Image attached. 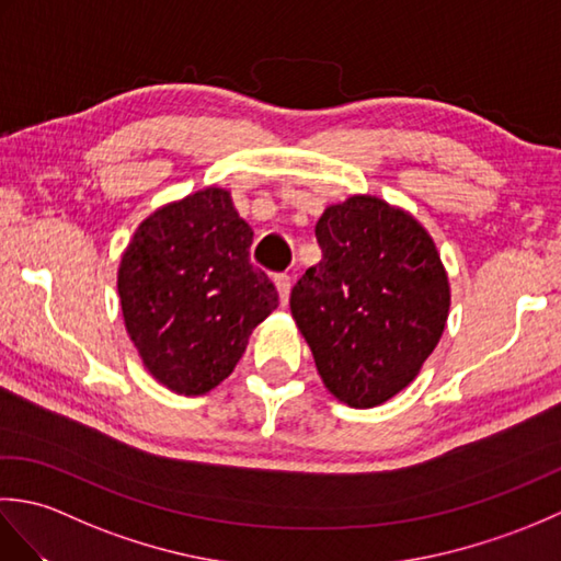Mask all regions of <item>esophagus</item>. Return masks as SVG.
<instances>
[{
	"mask_svg": "<svg viewBox=\"0 0 561 561\" xmlns=\"http://www.w3.org/2000/svg\"><path fill=\"white\" fill-rule=\"evenodd\" d=\"M274 287H277V291H279L282 304H289V294H291V277H289V274H277V277H274Z\"/></svg>",
	"mask_w": 561,
	"mask_h": 561,
	"instance_id": "obj_1",
	"label": "esophagus"
}]
</instances>
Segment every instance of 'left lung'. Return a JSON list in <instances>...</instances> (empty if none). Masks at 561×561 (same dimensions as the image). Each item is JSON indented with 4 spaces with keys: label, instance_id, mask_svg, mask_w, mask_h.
<instances>
[{
    "label": "left lung",
    "instance_id": "1",
    "mask_svg": "<svg viewBox=\"0 0 561 561\" xmlns=\"http://www.w3.org/2000/svg\"><path fill=\"white\" fill-rule=\"evenodd\" d=\"M323 260L291 289V316L325 388L350 408H376L420 374L444 335L448 272L410 211L376 195L325 207Z\"/></svg>",
    "mask_w": 561,
    "mask_h": 561
}]
</instances>
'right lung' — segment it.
<instances>
[{
	"instance_id": "1",
	"label": "right lung",
	"mask_w": 561,
	"mask_h": 561,
	"mask_svg": "<svg viewBox=\"0 0 561 561\" xmlns=\"http://www.w3.org/2000/svg\"><path fill=\"white\" fill-rule=\"evenodd\" d=\"M253 229L231 193L205 187L151 211L117 267L123 320L147 371L178 396L233 374L253 330L279 306L248 260Z\"/></svg>"
}]
</instances>
